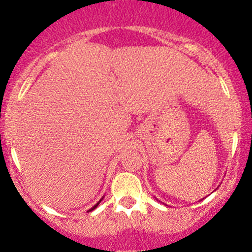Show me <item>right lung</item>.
<instances>
[{"label":"right lung","instance_id":"obj_1","mask_svg":"<svg viewBox=\"0 0 252 252\" xmlns=\"http://www.w3.org/2000/svg\"><path fill=\"white\" fill-rule=\"evenodd\" d=\"M100 201H101V200H100ZM97 205H98V204H96L95 206H94V207H93V208H91V210H89V211H93V210H95V208H96V207H97Z\"/></svg>","mask_w":252,"mask_h":252}]
</instances>
